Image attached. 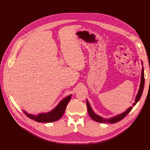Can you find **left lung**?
I'll return each mask as SVG.
<instances>
[{"mask_svg": "<svg viewBox=\"0 0 150 150\" xmlns=\"http://www.w3.org/2000/svg\"><path fill=\"white\" fill-rule=\"evenodd\" d=\"M141 84H140V87H139V91L138 93V94L137 97H136V99H135V103H134L133 104V106H134L136 105V104L138 103V101L139 100V99L142 96L143 91V88H144V69L143 67L142 68V78H141ZM86 105H87V108H88V111L89 113V115L90 116V117L91 118L96 122H101V123H116V122H118L120 121H121V120H122L124 117L128 114V113L131 111V110L133 109V107H130L129 108L128 110H127L125 112H124L122 114L115 116L112 118H110V119H104L102 117H100L98 116L97 115L95 114V113L93 112V110L91 108L87 100L86 101Z\"/></svg>", "mask_w": 150, "mask_h": 150, "instance_id": "obj_1", "label": "left lung"}]
</instances>
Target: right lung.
I'll return each mask as SVG.
<instances>
[{"instance_id": "obj_1", "label": "right lung", "mask_w": 150, "mask_h": 150, "mask_svg": "<svg viewBox=\"0 0 150 150\" xmlns=\"http://www.w3.org/2000/svg\"><path fill=\"white\" fill-rule=\"evenodd\" d=\"M71 98V95L64 98L60 102V103L58 104V106L54 110L48 113H45V114L42 113V114H39L37 116H34L29 115L25 111L24 112L30 119L34 120V121L39 122H51L56 121L59 120L62 115H64L67 103L70 101Z\"/></svg>"}]
</instances>
